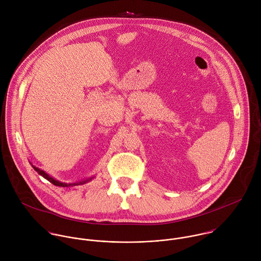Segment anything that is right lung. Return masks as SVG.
Masks as SVG:
<instances>
[{
    "mask_svg": "<svg viewBox=\"0 0 261 261\" xmlns=\"http://www.w3.org/2000/svg\"><path fill=\"white\" fill-rule=\"evenodd\" d=\"M30 165L32 166V168L34 169V171H36L40 176H42L44 179H46L48 182H50V183L54 184L55 186H59V187H70V186H76V185H83V184H85V183L91 181V180L94 178V176H93V177H90V178H87V179H85V180H81V181L75 182V183H63V182H61V181H59V180H56L55 178H53L51 176H49L48 174H46L44 171L40 170L39 168L33 166L31 163H30Z\"/></svg>",
    "mask_w": 261,
    "mask_h": 261,
    "instance_id": "obj_1",
    "label": "right lung"
}]
</instances>
